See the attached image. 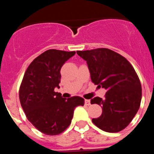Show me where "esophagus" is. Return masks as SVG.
I'll use <instances>...</instances> for the list:
<instances>
[{
	"mask_svg": "<svg viewBox=\"0 0 154 154\" xmlns=\"http://www.w3.org/2000/svg\"><path fill=\"white\" fill-rule=\"evenodd\" d=\"M85 104L86 106H89V105H91V101H90V100L86 99L85 100Z\"/></svg>",
	"mask_w": 154,
	"mask_h": 154,
	"instance_id": "esophagus-1",
	"label": "esophagus"
}]
</instances>
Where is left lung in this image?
<instances>
[{
  "mask_svg": "<svg viewBox=\"0 0 154 154\" xmlns=\"http://www.w3.org/2000/svg\"><path fill=\"white\" fill-rule=\"evenodd\" d=\"M86 61L92 82L106 90L105 98L95 97L91 104L101 106L102 114L93 119L94 125L107 132H117L130 123L138 111L142 89L130 62L108 48L77 51Z\"/></svg>",
  "mask_w": 154,
  "mask_h": 154,
  "instance_id": "8db88e82",
  "label": "left lung"
}]
</instances>
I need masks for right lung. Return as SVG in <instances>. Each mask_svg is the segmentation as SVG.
Listing matches in <instances>:
<instances>
[{
  "label": "right lung",
  "mask_w": 154,
  "mask_h": 154,
  "mask_svg": "<svg viewBox=\"0 0 154 154\" xmlns=\"http://www.w3.org/2000/svg\"><path fill=\"white\" fill-rule=\"evenodd\" d=\"M75 51L48 50L33 60L25 72L19 89V100L26 118L39 131L56 135L69 126L74 110L83 106L79 96L62 98L59 88L61 68Z\"/></svg>",
  "instance_id": "right-lung-1"
}]
</instances>
